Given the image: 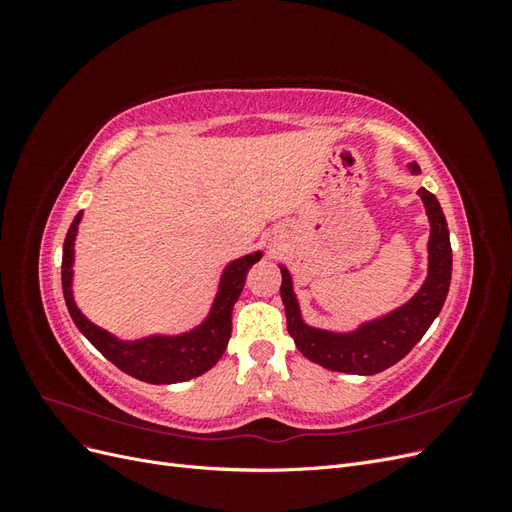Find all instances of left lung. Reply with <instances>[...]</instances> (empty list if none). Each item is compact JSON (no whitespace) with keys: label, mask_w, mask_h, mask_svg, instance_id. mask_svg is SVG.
Instances as JSON below:
<instances>
[{"label":"left lung","mask_w":512,"mask_h":512,"mask_svg":"<svg viewBox=\"0 0 512 512\" xmlns=\"http://www.w3.org/2000/svg\"><path fill=\"white\" fill-rule=\"evenodd\" d=\"M414 175L421 173L418 164H410ZM421 194L429 224V275L414 297L401 305L395 312L384 318L365 322L352 333H331L307 327L301 320L299 303L292 292V280L286 267L282 269V301L286 307L288 333L303 356L322 367L344 374H361L371 376L395 365L397 361L418 344L431 322L436 320L440 309L446 301L448 286H451L453 271V250L448 239V226L442 213L438 198L425 188L418 190Z\"/></svg>","instance_id":"left-lung-1"}]
</instances>
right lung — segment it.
<instances>
[{
    "label": "right lung",
    "mask_w": 512,
    "mask_h": 512,
    "mask_svg": "<svg viewBox=\"0 0 512 512\" xmlns=\"http://www.w3.org/2000/svg\"><path fill=\"white\" fill-rule=\"evenodd\" d=\"M81 213L76 215L68 228L64 241V256H61V288L68 312L79 331L94 344L108 361L128 376L149 384H173L205 374L224 354L232 333V307L245 286L247 271L260 260V252L247 254L239 260H232L226 267L218 297L213 301L207 320L190 333L166 337L153 335L136 342H121L111 333L102 331L94 322H89L81 309L76 307L72 297V262H74V237L79 230Z\"/></svg>",
    "instance_id": "right-lung-1"
}]
</instances>
